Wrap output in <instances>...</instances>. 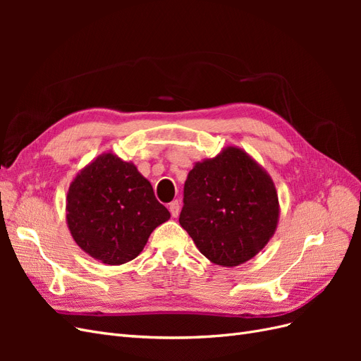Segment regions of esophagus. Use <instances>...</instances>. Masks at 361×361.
<instances>
[{"instance_id":"34e87169","label":"esophagus","mask_w":361,"mask_h":361,"mask_svg":"<svg viewBox=\"0 0 361 361\" xmlns=\"http://www.w3.org/2000/svg\"><path fill=\"white\" fill-rule=\"evenodd\" d=\"M169 209H170V214L173 218H176L180 212V203L178 200H173L170 204H169Z\"/></svg>"}]
</instances>
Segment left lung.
<instances>
[{
    "instance_id": "1",
    "label": "left lung",
    "mask_w": 361,
    "mask_h": 361,
    "mask_svg": "<svg viewBox=\"0 0 361 361\" xmlns=\"http://www.w3.org/2000/svg\"><path fill=\"white\" fill-rule=\"evenodd\" d=\"M279 218L274 182L236 146L195 162L185 180L179 223L215 265L233 268L253 259L274 236Z\"/></svg>"
}]
</instances>
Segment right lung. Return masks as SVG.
Masks as SVG:
<instances>
[{
	"mask_svg": "<svg viewBox=\"0 0 361 361\" xmlns=\"http://www.w3.org/2000/svg\"><path fill=\"white\" fill-rule=\"evenodd\" d=\"M169 218L135 164L113 152L82 167L68 191L66 223L73 241L105 265L135 259L150 233Z\"/></svg>",
	"mask_w": 361,
	"mask_h": 361,
	"instance_id": "obj_1",
	"label": "right lung"
}]
</instances>
